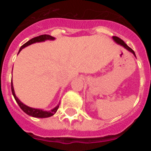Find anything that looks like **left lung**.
Segmentation results:
<instances>
[{
    "label": "left lung",
    "mask_w": 151,
    "mask_h": 151,
    "mask_svg": "<svg viewBox=\"0 0 151 151\" xmlns=\"http://www.w3.org/2000/svg\"><path fill=\"white\" fill-rule=\"evenodd\" d=\"M113 40L114 41H115V42L116 44H118V45H121V46H122V47H123L124 48H125V49H126V50H128L129 52H131V53H132V54H134V57H136V55H135V54H134V50H133L132 48H130V47H129L128 46V45H126V44H125V42H124V41H122V39H121V38H118V37H116V36H113Z\"/></svg>",
    "instance_id": "8db88e82"
}]
</instances>
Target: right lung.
I'll return each instance as SVG.
<instances>
[{"mask_svg":"<svg viewBox=\"0 0 151 151\" xmlns=\"http://www.w3.org/2000/svg\"><path fill=\"white\" fill-rule=\"evenodd\" d=\"M55 39V38L52 37V36L48 35H42L37 36L35 38H32L31 40H29V41H27L26 43L24 44L22 46H21V47L19 48V53L21 51L23 48H25L26 47L29 46V45H32V44L37 43V42H43V41H47V40H50V41H53V40ZM11 91L12 94H13V97L15 98L16 101L18 104V105L19 106V107L22 109V110L23 112L28 114L29 116H31L32 117H35V118H47V117L52 116L53 115H54L56 113V112L57 111L58 108L60 106V103L57 104V106H56L55 107L53 108L52 110H49V111H47V110H41V109H37V108H32L30 107V106H26V104H24L23 103L21 102L19 100L18 97L16 96L15 91H14V88H13V82H11Z\"/></svg>","mask_w":151,"mask_h":151,"instance_id":"right-lung-1","label":"right lung"}]
</instances>
